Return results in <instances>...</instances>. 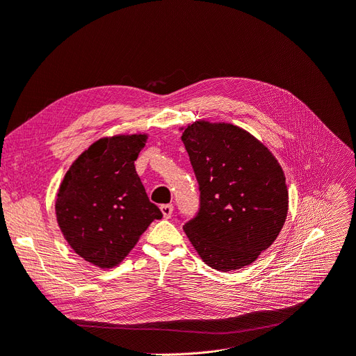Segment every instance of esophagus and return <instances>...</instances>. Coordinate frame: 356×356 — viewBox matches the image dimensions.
I'll list each match as a JSON object with an SVG mask.
<instances>
[{
    "mask_svg": "<svg viewBox=\"0 0 356 356\" xmlns=\"http://www.w3.org/2000/svg\"><path fill=\"white\" fill-rule=\"evenodd\" d=\"M160 209H161L164 218H170L171 214H173V205H171V204H163L160 207Z\"/></svg>",
    "mask_w": 356,
    "mask_h": 356,
    "instance_id": "1",
    "label": "esophagus"
}]
</instances>
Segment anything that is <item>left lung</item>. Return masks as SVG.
Here are the masks:
<instances>
[{
  "label": "left lung",
  "mask_w": 356,
  "mask_h": 356,
  "mask_svg": "<svg viewBox=\"0 0 356 356\" xmlns=\"http://www.w3.org/2000/svg\"><path fill=\"white\" fill-rule=\"evenodd\" d=\"M181 140L200 185V209L183 230L218 271L252 264L277 238L287 216L286 177L274 155L230 123L195 122Z\"/></svg>",
  "instance_id": "left-lung-1"
}]
</instances>
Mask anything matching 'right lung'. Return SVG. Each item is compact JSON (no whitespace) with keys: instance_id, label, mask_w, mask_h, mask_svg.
I'll return each instance as SVG.
<instances>
[{"instance_id":"right-lung-1","label":"right lung","mask_w":356,"mask_h":356,"mask_svg":"<svg viewBox=\"0 0 356 356\" xmlns=\"http://www.w3.org/2000/svg\"><path fill=\"white\" fill-rule=\"evenodd\" d=\"M147 135L102 138L77 156L56 201L57 222L73 251L99 268H113L163 217L148 198L135 161Z\"/></svg>"}]
</instances>
